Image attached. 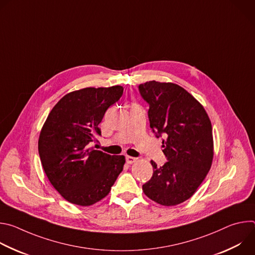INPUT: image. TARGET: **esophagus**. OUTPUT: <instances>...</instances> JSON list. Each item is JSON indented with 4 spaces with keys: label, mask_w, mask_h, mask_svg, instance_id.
Segmentation results:
<instances>
[{
    "label": "esophagus",
    "mask_w": 255,
    "mask_h": 255,
    "mask_svg": "<svg viewBox=\"0 0 255 255\" xmlns=\"http://www.w3.org/2000/svg\"><path fill=\"white\" fill-rule=\"evenodd\" d=\"M137 161V158H135V157H132V156H126V162L128 163V164H132V163H134V162H136Z\"/></svg>",
    "instance_id": "obj_1"
}]
</instances>
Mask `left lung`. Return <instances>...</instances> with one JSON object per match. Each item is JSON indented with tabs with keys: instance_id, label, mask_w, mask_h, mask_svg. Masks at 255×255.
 I'll return each mask as SVG.
<instances>
[{
	"instance_id": "obj_1",
	"label": "left lung",
	"mask_w": 255,
	"mask_h": 255,
	"mask_svg": "<svg viewBox=\"0 0 255 255\" xmlns=\"http://www.w3.org/2000/svg\"><path fill=\"white\" fill-rule=\"evenodd\" d=\"M149 104L150 127L164 134L163 153L167 162L158 167L151 160L152 177L143 193L162 206H175L190 199L212 166L214 141L211 120L203 105L173 83L150 81L139 86Z\"/></svg>"
}]
</instances>
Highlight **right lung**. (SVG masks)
Listing matches in <instances>:
<instances>
[{"label":"right lung","mask_w":255,"mask_h":255,"mask_svg":"<svg viewBox=\"0 0 255 255\" xmlns=\"http://www.w3.org/2000/svg\"><path fill=\"white\" fill-rule=\"evenodd\" d=\"M123 87L85 88L62 97L44 122L38 151L52 187L67 202L91 206L111 191L125 164L124 155L89 147L108 108L123 95Z\"/></svg>","instance_id":"right-lung-1"}]
</instances>
